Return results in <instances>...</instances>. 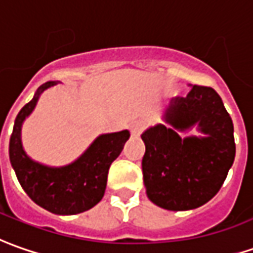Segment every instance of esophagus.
<instances>
[{"label":"esophagus","mask_w":253,"mask_h":253,"mask_svg":"<svg viewBox=\"0 0 253 253\" xmlns=\"http://www.w3.org/2000/svg\"><path fill=\"white\" fill-rule=\"evenodd\" d=\"M144 128H145V122L137 120V122H134L133 125H131V134L133 135H140L144 131Z\"/></svg>","instance_id":"1"}]
</instances>
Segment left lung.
I'll return each instance as SVG.
<instances>
[{"label": "left lung", "mask_w": 253, "mask_h": 253, "mask_svg": "<svg viewBox=\"0 0 253 253\" xmlns=\"http://www.w3.org/2000/svg\"><path fill=\"white\" fill-rule=\"evenodd\" d=\"M165 120L177 129L199 123L204 139L181 140L174 128L158 125L142 134L144 184L148 198L168 211H188L219 192L234 162V126L221 98L212 87L192 85L176 97Z\"/></svg>", "instance_id": "obj_1"}]
</instances>
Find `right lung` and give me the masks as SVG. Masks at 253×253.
Listing matches in <instances>:
<instances>
[{"label":"right lung","mask_w":253,"mask_h":253,"mask_svg":"<svg viewBox=\"0 0 253 253\" xmlns=\"http://www.w3.org/2000/svg\"><path fill=\"white\" fill-rule=\"evenodd\" d=\"M55 85L48 82L16 116L9 140V159L22 188L32 201L55 214H76L95 206L104 197L108 171L130 137L128 130L99 135L76 162L65 168H47L33 162L20 142V126L29 116L40 94Z\"/></svg>","instance_id":"1"}]
</instances>
